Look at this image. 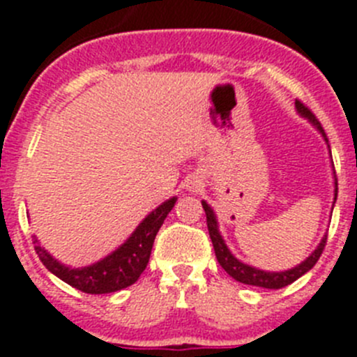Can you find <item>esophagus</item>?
I'll return each mask as SVG.
<instances>
[{"label":"esophagus","mask_w":357,"mask_h":357,"mask_svg":"<svg viewBox=\"0 0 357 357\" xmlns=\"http://www.w3.org/2000/svg\"><path fill=\"white\" fill-rule=\"evenodd\" d=\"M184 189L189 191V193H200L202 189H204V178H202V175H198V173L189 175L184 181Z\"/></svg>","instance_id":"esophagus-1"}]
</instances>
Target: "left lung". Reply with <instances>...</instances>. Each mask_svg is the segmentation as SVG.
<instances>
[{
  "instance_id": "8db88e82",
  "label": "left lung",
  "mask_w": 357,
  "mask_h": 357,
  "mask_svg": "<svg viewBox=\"0 0 357 357\" xmlns=\"http://www.w3.org/2000/svg\"><path fill=\"white\" fill-rule=\"evenodd\" d=\"M295 109L296 112L302 116L304 119H307L311 125L318 130V134L324 137L326 141L327 148H329V153H331V146H329V139H327L326 132L321 128L320 121L314 118V114L304 103H301L298 100L295 102ZM333 172H334V164H333ZM336 197H338V182H336V175H334V202H336ZM334 202H333V209H334ZM202 206H204V211H206V216H207V229H209V236H211V241H213V247H214V254H216V259L220 263V266L229 273L230 277L238 282H243V284H250V286H259V288H266V289H280L284 288V286L291 284L295 282L298 277H302L304 273H307L311 268L317 264L318 257L321 255V250L326 247V241H327V234L320 239L318 243V247L314 248L311 254L302 261L301 264H296V266L289 268V270H282V272H268V270H261V268H255L252 264L243 263L241 259H238L230 248L227 247L225 239H223L222 232H220V227H218V218L214 214L213 207L207 204L206 200H202ZM333 213V211H331Z\"/></svg>"
}]
</instances>
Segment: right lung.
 I'll return each mask as SVG.
<instances>
[{
	"label": "right lung",
	"mask_w": 357,
	"mask_h": 357,
	"mask_svg": "<svg viewBox=\"0 0 357 357\" xmlns=\"http://www.w3.org/2000/svg\"><path fill=\"white\" fill-rule=\"evenodd\" d=\"M176 197L162 202L159 207L151 211L135 230L121 243L116 250L105 255L103 259L82 268H73L55 259L44 247H40L39 239L33 236V245L39 259L48 268L53 275L68 282L73 288L80 289L91 295H103V293H114L123 288H128L139 279L144 272L148 261H150L151 247L155 241L160 225L164 223L169 211L175 206Z\"/></svg>",
	"instance_id": "add662e5"
}]
</instances>
